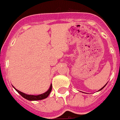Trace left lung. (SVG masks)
<instances>
[{
  "mask_svg": "<svg viewBox=\"0 0 120 120\" xmlns=\"http://www.w3.org/2000/svg\"><path fill=\"white\" fill-rule=\"evenodd\" d=\"M107 83H106V84H107ZM106 85H105L103 87H102V88H101V89H100V90H98V91H101V90H102V89H103V88H105V86H106Z\"/></svg>",
  "mask_w": 120,
  "mask_h": 120,
  "instance_id": "obj_1",
  "label": "left lung"
}]
</instances>
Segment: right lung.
<instances>
[{"label": "right lung", "instance_id": "obj_1", "mask_svg": "<svg viewBox=\"0 0 120 120\" xmlns=\"http://www.w3.org/2000/svg\"><path fill=\"white\" fill-rule=\"evenodd\" d=\"M14 88L20 94L21 96L23 97V98H26L27 100H30V101H36V100H41L44 99V98H47L49 96V95L51 91H52V85L51 84L49 88L47 90V91L45 92L43 94H39V95H29V94H26L25 93H23L21 92L20 91L17 90L16 88H15L14 86H13Z\"/></svg>", "mask_w": 120, "mask_h": 120}]
</instances>
